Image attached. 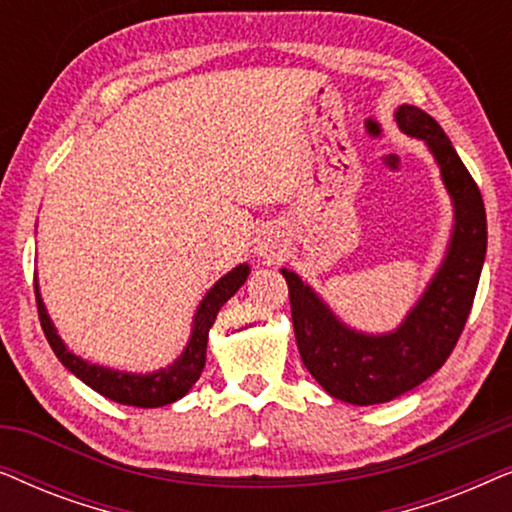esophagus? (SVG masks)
Wrapping results in <instances>:
<instances>
[{
  "instance_id": "obj_1",
  "label": "esophagus",
  "mask_w": 512,
  "mask_h": 512,
  "mask_svg": "<svg viewBox=\"0 0 512 512\" xmlns=\"http://www.w3.org/2000/svg\"><path fill=\"white\" fill-rule=\"evenodd\" d=\"M275 249H277V240L275 237H261V242H258V254H263V256H270V254H275Z\"/></svg>"
}]
</instances>
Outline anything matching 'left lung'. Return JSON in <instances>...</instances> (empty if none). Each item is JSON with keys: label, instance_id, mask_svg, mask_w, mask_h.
<instances>
[{"label": "left lung", "instance_id": "1", "mask_svg": "<svg viewBox=\"0 0 512 512\" xmlns=\"http://www.w3.org/2000/svg\"><path fill=\"white\" fill-rule=\"evenodd\" d=\"M394 116L405 135L429 146L454 205L447 256L417 305L396 331L359 333L342 324L296 272L282 270L300 359L328 394L352 405L387 403L443 366L471 314L487 254L485 202L443 128L412 104L398 107Z\"/></svg>", "mask_w": 512, "mask_h": 512}]
</instances>
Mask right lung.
<instances>
[{
  "label": "right lung",
  "mask_w": 512,
  "mask_h": 512,
  "mask_svg": "<svg viewBox=\"0 0 512 512\" xmlns=\"http://www.w3.org/2000/svg\"><path fill=\"white\" fill-rule=\"evenodd\" d=\"M249 277V265L242 263L228 272L226 277H221L212 289L207 291V296L202 298L198 305V312L193 317L191 328V340L177 361L172 366L149 375H137V373H121V370H111L104 366H95V363L83 361L81 356H76L65 347V342L60 340L58 331H55L51 317H48L44 300H41L39 286L34 284V296H37V310L39 321L44 328V335L48 345L55 352V356L62 361V366L79 377L81 382H86L90 389H95L97 394H102L109 401H116L121 405H135V408H160V405L179 401L181 396L188 394V389L198 382V377L205 368L207 359V338L209 328H212L216 314L223 307L230 296H235L237 289L247 282Z\"/></svg>",
  "instance_id": "1"
}]
</instances>
